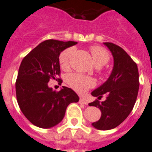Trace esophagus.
Masks as SVG:
<instances>
[{
    "label": "esophagus",
    "instance_id": "34e87169",
    "mask_svg": "<svg viewBox=\"0 0 152 152\" xmlns=\"http://www.w3.org/2000/svg\"><path fill=\"white\" fill-rule=\"evenodd\" d=\"M79 103H81V104H84V105H88V102H87V100L83 97H80L79 98Z\"/></svg>",
    "mask_w": 152,
    "mask_h": 152
}]
</instances>
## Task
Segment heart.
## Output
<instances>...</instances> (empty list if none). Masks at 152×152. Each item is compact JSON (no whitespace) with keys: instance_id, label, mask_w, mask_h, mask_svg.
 Returning a JSON list of instances; mask_svg holds the SVG:
<instances>
[{"instance_id":"heart-1","label":"heart","mask_w":152,"mask_h":152,"mask_svg":"<svg viewBox=\"0 0 152 152\" xmlns=\"http://www.w3.org/2000/svg\"><path fill=\"white\" fill-rule=\"evenodd\" d=\"M90 51L96 67H102L107 64L110 61L108 51L103 47L93 46L90 48ZM73 53L74 48H67L61 53L59 56V61L61 67L63 69H68L69 68L70 59ZM66 82L72 89L79 94H84L88 91V89L93 88L96 85L94 78L80 74H69L66 78Z\"/></svg>"}]
</instances>
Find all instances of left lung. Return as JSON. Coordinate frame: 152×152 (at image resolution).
<instances>
[{
  "instance_id": "left-lung-1",
  "label": "left lung",
  "mask_w": 152,
  "mask_h": 152,
  "mask_svg": "<svg viewBox=\"0 0 152 152\" xmlns=\"http://www.w3.org/2000/svg\"><path fill=\"white\" fill-rule=\"evenodd\" d=\"M114 57V67L107 81L91 92L93 96L102 98L106 94L104 102L96 100L89 103L101 110L102 116L92 123L99 130H109L119 126L129 116L134 104L139 88V74L137 64L125 50L112 42H104Z\"/></svg>"
}]
</instances>
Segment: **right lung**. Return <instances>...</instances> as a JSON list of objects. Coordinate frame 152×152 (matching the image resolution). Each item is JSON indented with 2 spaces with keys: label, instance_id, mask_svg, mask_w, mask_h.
I'll list each match as a JSON object with an SVG mask.
<instances>
[{
  "label": "right lung",
  "instance_id": "obj_1",
  "mask_svg": "<svg viewBox=\"0 0 152 152\" xmlns=\"http://www.w3.org/2000/svg\"><path fill=\"white\" fill-rule=\"evenodd\" d=\"M75 44L72 41L46 40L31 50L20 64L15 83L17 102L24 116L37 127L49 129L58 124L68 105L79 100L71 88L63 87L56 91L48 87V82L61 74V52ZM58 79L61 83L62 80Z\"/></svg>",
  "mask_w": 152,
  "mask_h": 152
}]
</instances>
